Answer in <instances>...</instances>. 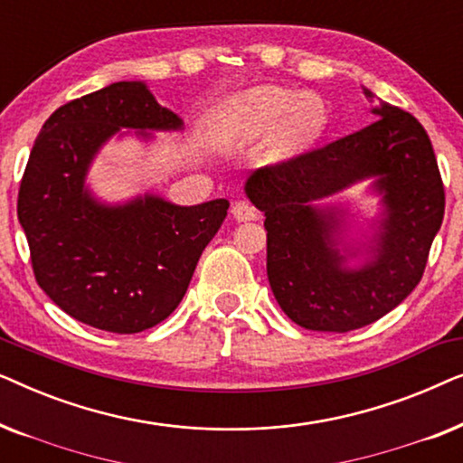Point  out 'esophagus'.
I'll list each match as a JSON object with an SVG mask.
<instances>
[{
  "label": "esophagus",
  "instance_id": "1",
  "mask_svg": "<svg viewBox=\"0 0 463 463\" xmlns=\"http://www.w3.org/2000/svg\"><path fill=\"white\" fill-rule=\"evenodd\" d=\"M232 214H233V219H236V221H255V219H259L257 208L249 204V202H244V200H238L236 204L232 206Z\"/></svg>",
  "mask_w": 463,
  "mask_h": 463
}]
</instances>
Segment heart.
Wrapping results in <instances>:
<instances>
[{
    "instance_id": "1",
    "label": "heart",
    "mask_w": 463,
    "mask_h": 463,
    "mask_svg": "<svg viewBox=\"0 0 463 463\" xmlns=\"http://www.w3.org/2000/svg\"><path fill=\"white\" fill-rule=\"evenodd\" d=\"M325 122L320 99L303 97L287 88L263 86L232 100L230 124L233 135L244 141H261L282 128L280 154L299 151L318 135Z\"/></svg>"
}]
</instances>
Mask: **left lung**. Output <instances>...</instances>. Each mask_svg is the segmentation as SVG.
<instances>
[{
    "label": "left lung",
    "instance_id": "left-lung-1",
    "mask_svg": "<svg viewBox=\"0 0 463 463\" xmlns=\"http://www.w3.org/2000/svg\"><path fill=\"white\" fill-rule=\"evenodd\" d=\"M364 97L377 100L375 122L259 168L244 185L265 214L271 293L282 312L309 331H354L407 299L421 280L445 217V187L428 132L411 113L366 88ZM366 178L373 179L384 211L365 249L354 250L340 244L343 209L315 202ZM358 251L365 261L350 269L346 257Z\"/></svg>",
    "mask_w": 463,
    "mask_h": 463
}]
</instances>
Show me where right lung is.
I'll use <instances>...</instances> for the list:
<instances>
[{
	"label": "right lung",
	"mask_w": 463,
	"mask_h": 463,
	"mask_svg": "<svg viewBox=\"0 0 463 463\" xmlns=\"http://www.w3.org/2000/svg\"><path fill=\"white\" fill-rule=\"evenodd\" d=\"M119 128L181 130L143 81H116L69 100L42 126L18 189V221L35 280L71 318L130 335L160 325L179 306L202 250L230 202L176 206L160 195L103 204L88 168Z\"/></svg>",
	"instance_id": "1"
}]
</instances>
